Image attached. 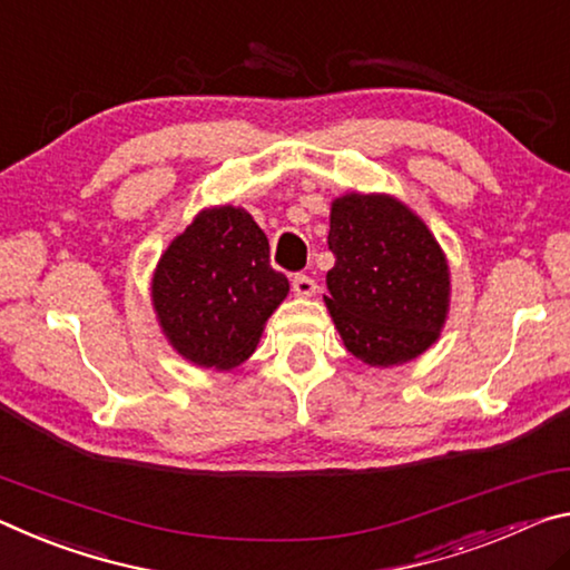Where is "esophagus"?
Here are the masks:
<instances>
[{
  "instance_id": "esophagus-1",
  "label": "esophagus",
  "mask_w": 570,
  "mask_h": 570,
  "mask_svg": "<svg viewBox=\"0 0 570 570\" xmlns=\"http://www.w3.org/2000/svg\"><path fill=\"white\" fill-rule=\"evenodd\" d=\"M315 291H318V283H315L313 277H307V275L293 277V293L297 297H311V295H315Z\"/></svg>"
}]
</instances>
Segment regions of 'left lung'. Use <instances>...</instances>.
I'll return each instance as SVG.
<instances>
[{"label": "left lung", "mask_w": 570, "mask_h": 570, "mask_svg": "<svg viewBox=\"0 0 570 570\" xmlns=\"http://www.w3.org/2000/svg\"><path fill=\"white\" fill-rule=\"evenodd\" d=\"M325 275L331 318L368 366H399L432 346L450 311V267L426 224L389 194H346L331 207Z\"/></svg>", "instance_id": "8db88e82"}]
</instances>
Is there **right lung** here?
<instances>
[{
	"label": "right lung",
	"instance_id": "1",
	"mask_svg": "<svg viewBox=\"0 0 570 570\" xmlns=\"http://www.w3.org/2000/svg\"><path fill=\"white\" fill-rule=\"evenodd\" d=\"M291 283L269 267V242L242 207L199 212L158 259L151 301L174 351L227 371L255 353Z\"/></svg>",
	"mask_w": 570,
	"mask_h": 570
}]
</instances>
